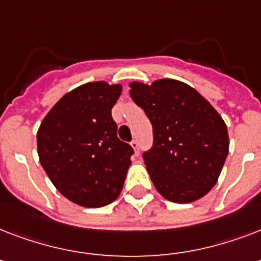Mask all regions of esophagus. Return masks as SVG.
Here are the masks:
<instances>
[{
    "label": "esophagus",
    "mask_w": 261,
    "mask_h": 261,
    "mask_svg": "<svg viewBox=\"0 0 261 261\" xmlns=\"http://www.w3.org/2000/svg\"><path fill=\"white\" fill-rule=\"evenodd\" d=\"M130 145H131V147H133V150H134V154L138 155L139 154V143H138V141H133Z\"/></svg>",
    "instance_id": "34e87169"
}]
</instances>
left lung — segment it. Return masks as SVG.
I'll use <instances>...</instances> for the list:
<instances>
[{
  "mask_svg": "<svg viewBox=\"0 0 261 261\" xmlns=\"http://www.w3.org/2000/svg\"><path fill=\"white\" fill-rule=\"evenodd\" d=\"M130 96L150 119L154 143L143 154L155 190L173 203L203 198L229 153L226 123L190 85L172 79L133 81Z\"/></svg>",
  "mask_w": 261,
  "mask_h": 261,
  "instance_id": "1",
  "label": "left lung"
}]
</instances>
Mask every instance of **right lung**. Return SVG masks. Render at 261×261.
I'll return each mask as SVG.
<instances>
[{"instance_id": "1", "label": "right lung", "mask_w": 261, "mask_h": 261, "mask_svg": "<svg viewBox=\"0 0 261 261\" xmlns=\"http://www.w3.org/2000/svg\"><path fill=\"white\" fill-rule=\"evenodd\" d=\"M120 84L87 83L59 98L36 135L39 161L70 202L96 208L122 192L133 147L118 138L111 110Z\"/></svg>"}]
</instances>
